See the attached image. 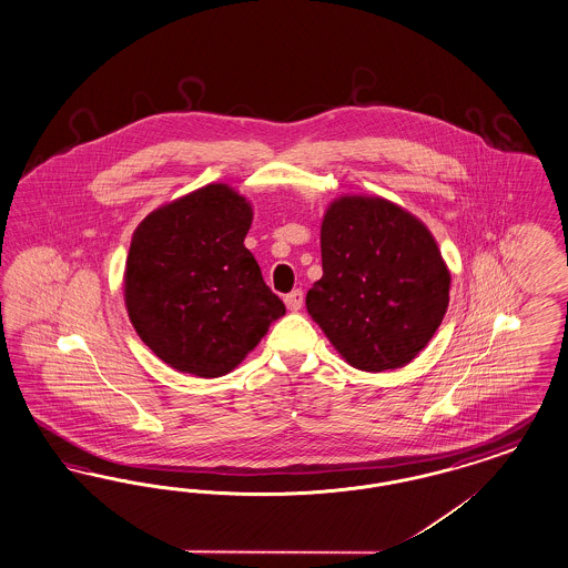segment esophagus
I'll use <instances>...</instances> for the list:
<instances>
[{"label": "esophagus", "mask_w": 568, "mask_h": 568, "mask_svg": "<svg viewBox=\"0 0 568 568\" xmlns=\"http://www.w3.org/2000/svg\"><path fill=\"white\" fill-rule=\"evenodd\" d=\"M302 304H304V294H302V290H294L292 294L285 295V306L290 308V311H300L302 308Z\"/></svg>", "instance_id": "34e87169"}]
</instances>
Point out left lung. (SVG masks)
Segmentation results:
<instances>
[{"instance_id": "left-lung-1", "label": "left lung", "mask_w": 568, "mask_h": 568, "mask_svg": "<svg viewBox=\"0 0 568 568\" xmlns=\"http://www.w3.org/2000/svg\"><path fill=\"white\" fill-rule=\"evenodd\" d=\"M323 276L306 308L346 364L385 372L433 338L450 300V273L427 226L378 196H342L321 224Z\"/></svg>"}]
</instances>
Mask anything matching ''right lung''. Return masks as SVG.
Instances as JSON below:
<instances>
[{"instance_id": "right-lung-1", "label": "right lung", "mask_w": 568, "mask_h": 568, "mask_svg": "<svg viewBox=\"0 0 568 568\" xmlns=\"http://www.w3.org/2000/svg\"><path fill=\"white\" fill-rule=\"evenodd\" d=\"M251 220L241 194L209 183L136 227L124 273L126 311L139 338L173 369L224 376L285 315L243 245Z\"/></svg>"}]
</instances>
